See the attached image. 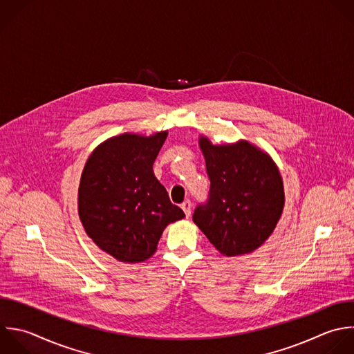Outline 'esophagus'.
<instances>
[{"label": "esophagus", "mask_w": 354, "mask_h": 354, "mask_svg": "<svg viewBox=\"0 0 354 354\" xmlns=\"http://www.w3.org/2000/svg\"><path fill=\"white\" fill-rule=\"evenodd\" d=\"M181 209L184 210L185 216H187V217H189V216H191V209H192V203H191L189 201H185V202H183V203H181Z\"/></svg>", "instance_id": "34e87169"}]
</instances>
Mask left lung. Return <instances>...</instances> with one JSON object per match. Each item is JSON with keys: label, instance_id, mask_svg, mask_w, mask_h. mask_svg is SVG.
<instances>
[{"label": "left lung", "instance_id": "left-lung-1", "mask_svg": "<svg viewBox=\"0 0 354 354\" xmlns=\"http://www.w3.org/2000/svg\"><path fill=\"white\" fill-rule=\"evenodd\" d=\"M199 148L210 194L192 220L223 256L252 253L281 218L285 205L281 173L266 151L246 140L214 145L199 136Z\"/></svg>", "mask_w": 354, "mask_h": 354}]
</instances>
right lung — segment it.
<instances>
[{
	"label": "right lung",
	"instance_id": "1",
	"mask_svg": "<svg viewBox=\"0 0 354 354\" xmlns=\"http://www.w3.org/2000/svg\"><path fill=\"white\" fill-rule=\"evenodd\" d=\"M167 134L111 137L84 165L77 196L80 221L93 242L119 261L148 260L165 228L185 217L152 169Z\"/></svg>",
	"mask_w": 354,
	"mask_h": 354
}]
</instances>
